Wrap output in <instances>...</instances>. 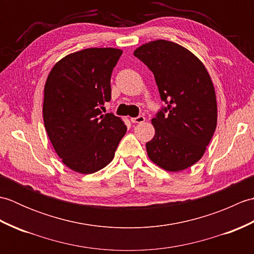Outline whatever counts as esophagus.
Segmentation results:
<instances>
[{"instance_id": "esophagus-1", "label": "esophagus", "mask_w": 254, "mask_h": 254, "mask_svg": "<svg viewBox=\"0 0 254 254\" xmlns=\"http://www.w3.org/2000/svg\"><path fill=\"white\" fill-rule=\"evenodd\" d=\"M132 123H144L145 122V117L138 116L136 118H131Z\"/></svg>"}]
</instances>
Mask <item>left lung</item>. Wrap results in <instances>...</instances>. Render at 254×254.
<instances>
[{
	"mask_svg": "<svg viewBox=\"0 0 254 254\" xmlns=\"http://www.w3.org/2000/svg\"><path fill=\"white\" fill-rule=\"evenodd\" d=\"M153 72L160 98L167 104L152 119L149 159L178 172L202 158L217 126L214 85L204 64L191 51L167 40H155L134 51Z\"/></svg>",
	"mask_w": 254,
	"mask_h": 254,
	"instance_id": "left-lung-1",
	"label": "left lung"
}]
</instances>
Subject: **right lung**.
<instances>
[{
  "mask_svg": "<svg viewBox=\"0 0 254 254\" xmlns=\"http://www.w3.org/2000/svg\"><path fill=\"white\" fill-rule=\"evenodd\" d=\"M122 50L89 48L61 59L45 85L44 122L62 163L79 174H94L111 163L127 126L113 113L110 79Z\"/></svg>",
  "mask_w": 254,
  "mask_h": 254,
  "instance_id": "right-lung-1",
  "label": "right lung"
}]
</instances>
